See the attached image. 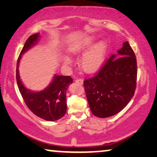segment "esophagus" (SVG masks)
Segmentation results:
<instances>
[{
    "instance_id": "1",
    "label": "esophagus",
    "mask_w": 157,
    "mask_h": 157,
    "mask_svg": "<svg viewBox=\"0 0 157 157\" xmlns=\"http://www.w3.org/2000/svg\"><path fill=\"white\" fill-rule=\"evenodd\" d=\"M75 82H76V83H78V84H80V85H82V84L83 83V79H81V78L76 79V80L75 81Z\"/></svg>"
}]
</instances>
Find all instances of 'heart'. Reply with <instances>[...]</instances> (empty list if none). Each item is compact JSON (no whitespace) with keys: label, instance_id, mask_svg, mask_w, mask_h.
Segmentation results:
<instances>
[{"label":"heart","instance_id":"obj_1","mask_svg":"<svg viewBox=\"0 0 157 157\" xmlns=\"http://www.w3.org/2000/svg\"><path fill=\"white\" fill-rule=\"evenodd\" d=\"M96 38L88 36L79 40L69 48V52L71 55H78L88 49L94 43ZM107 50V44L105 40H102L94 44L88 51L86 52L80 60V67L86 73H93L102 67L105 61ZM65 65H70L71 59L67 57H63Z\"/></svg>","mask_w":157,"mask_h":157}]
</instances>
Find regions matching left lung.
Returning <instances> with one entry per match:
<instances>
[{"label": "left lung", "instance_id": "obj_1", "mask_svg": "<svg viewBox=\"0 0 157 157\" xmlns=\"http://www.w3.org/2000/svg\"><path fill=\"white\" fill-rule=\"evenodd\" d=\"M112 55L92 78L83 82L87 100L93 114L107 118L117 114L133 97L136 88L137 60L126 41Z\"/></svg>", "mask_w": 157, "mask_h": 157}]
</instances>
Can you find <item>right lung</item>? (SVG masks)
I'll return each mask as SVG.
<instances>
[{"label": "right lung", "mask_w": 157, "mask_h": 157, "mask_svg": "<svg viewBox=\"0 0 157 157\" xmlns=\"http://www.w3.org/2000/svg\"><path fill=\"white\" fill-rule=\"evenodd\" d=\"M39 33L30 36L21 50L17 62V83L21 96L29 109L41 119L54 121L63 117L67 112L66 92L73 79L69 76H54L50 86L40 92H32L26 88L19 76V63L21 55L33 46L39 38Z\"/></svg>", "instance_id": "add662e5"}]
</instances>
